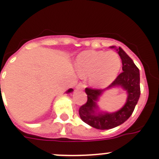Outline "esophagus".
<instances>
[{"instance_id": "34e87169", "label": "esophagus", "mask_w": 159, "mask_h": 159, "mask_svg": "<svg viewBox=\"0 0 159 159\" xmlns=\"http://www.w3.org/2000/svg\"><path fill=\"white\" fill-rule=\"evenodd\" d=\"M85 84H84L83 83H79L78 85L76 86V88L77 89H84V88H85Z\"/></svg>"}]
</instances>
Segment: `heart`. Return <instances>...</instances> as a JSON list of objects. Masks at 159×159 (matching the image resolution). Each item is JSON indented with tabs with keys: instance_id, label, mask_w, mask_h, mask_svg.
Segmentation results:
<instances>
[{
	"instance_id": "obj_1",
	"label": "heart",
	"mask_w": 159,
	"mask_h": 159,
	"mask_svg": "<svg viewBox=\"0 0 159 159\" xmlns=\"http://www.w3.org/2000/svg\"><path fill=\"white\" fill-rule=\"evenodd\" d=\"M75 66L80 75L88 76L92 87L103 88L116 80L122 60L114 51H85L77 57Z\"/></svg>"
}]
</instances>
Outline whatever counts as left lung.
I'll list each match as a JSON object with an SVG mask.
<instances>
[{"mask_svg": "<svg viewBox=\"0 0 159 159\" xmlns=\"http://www.w3.org/2000/svg\"><path fill=\"white\" fill-rule=\"evenodd\" d=\"M111 48H116L115 46H111ZM116 50L122 60L123 72L120 73L110 86L105 89L87 88L85 92L88 95V101L85 104L81 106L79 110L80 116L84 123L99 130L114 128L127 121L134 111L140 96L139 70L121 48L119 47ZM119 86L123 88L128 93L127 102L125 106L120 110L113 113H97L96 111L98 108L96 104V101L102 92L107 89Z\"/></svg>", "mask_w": 159, "mask_h": 159, "instance_id": "obj_1", "label": "left lung"}]
</instances>
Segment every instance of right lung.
I'll return each mask as SVG.
<instances>
[{"instance_id":"right-lung-1","label":"right lung","mask_w":159,"mask_h":159,"mask_svg":"<svg viewBox=\"0 0 159 159\" xmlns=\"http://www.w3.org/2000/svg\"><path fill=\"white\" fill-rule=\"evenodd\" d=\"M72 91H73V90L71 89V88H70V89H68V90H67V93H70V92H72Z\"/></svg>"}]
</instances>
